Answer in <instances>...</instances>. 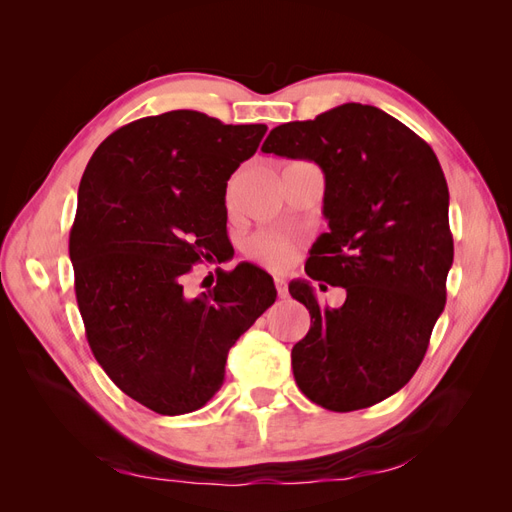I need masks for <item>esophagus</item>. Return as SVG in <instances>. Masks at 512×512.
<instances>
[{"label": "esophagus", "instance_id": "esophagus-1", "mask_svg": "<svg viewBox=\"0 0 512 512\" xmlns=\"http://www.w3.org/2000/svg\"><path fill=\"white\" fill-rule=\"evenodd\" d=\"M275 290L280 297H286L288 294V286H286V280H282V277H275Z\"/></svg>", "mask_w": 512, "mask_h": 512}]
</instances>
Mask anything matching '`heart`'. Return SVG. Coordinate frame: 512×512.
I'll return each mask as SVG.
<instances>
[{
    "mask_svg": "<svg viewBox=\"0 0 512 512\" xmlns=\"http://www.w3.org/2000/svg\"><path fill=\"white\" fill-rule=\"evenodd\" d=\"M247 252H250V256L256 258L258 262H265L269 267L280 269L292 258V243L282 235L262 232V235H256L250 241Z\"/></svg>",
    "mask_w": 512,
    "mask_h": 512,
    "instance_id": "b5f03b06",
    "label": "heart"
}]
</instances>
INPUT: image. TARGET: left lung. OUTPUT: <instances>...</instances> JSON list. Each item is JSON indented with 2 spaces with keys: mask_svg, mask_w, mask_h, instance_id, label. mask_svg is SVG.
I'll use <instances>...</instances> for the list:
<instances>
[{
  "mask_svg": "<svg viewBox=\"0 0 512 512\" xmlns=\"http://www.w3.org/2000/svg\"><path fill=\"white\" fill-rule=\"evenodd\" d=\"M262 151L322 168L329 232L305 273L346 290L331 309L307 280L290 282L312 316L292 348L294 380L333 412L374 406L414 376L446 303L453 235L442 166L404 123L356 102L273 128Z\"/></svg>",
  "mask_w": 512,
  "mask_h": 512,
  "instance_id": "obj_1",
  "label": "left lung"
}]
</instances>
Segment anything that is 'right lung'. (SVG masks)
Segmentation results:
<instances>
[{"mask_svg":"<svg viewBox=\"0 0 512 512\" xmlns=\"http://www.w3.org/2000/svg\"><path fill=\"white\" fill-rule=\"evenodd\" d=\"M265 132L198 111L143 117L102 141L83 173L70 260L87 342L106 376L158 414L203 408L228 350L275 303L273 280L250 262L198 297L185 290L196 262L226 250V185Z\"/></svg>","mask_w":512,"mask_h":512,"instance_id":"obj_1","label":"right lung"}]
</instances>
